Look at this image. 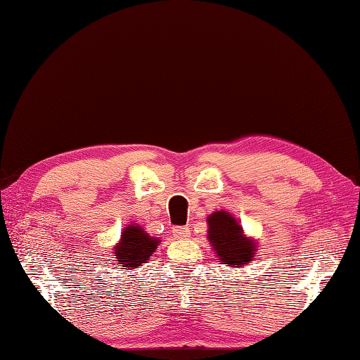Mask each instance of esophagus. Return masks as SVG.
Returning a JSON list of instances; mask_svg holds the SVG:
<instances>
[{"mask_svg": "<svg viewBox=\"0 0 360 360\" xmlns=\"http://www.w3.org/2000/svg\"><path fill=\"white\" fill-rule=\"evenodd\" d=\"M173 232L178 238H187L190 236V228L188 226H178L173 229Z\"/></svg>", "mask_w": 360, "mask_h": 360, "instance_id": "obj_1", "label": "esophagus"}]
</instances>
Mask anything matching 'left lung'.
<instances>
[{"label":"left lung","mask_w":360,"mask_h":360,"mask_svg":"<svg viewBox=\"0 0 360 360\" xmlns=\"http://www.w3.org/2000/svg\"><path fill=\"white\" fill-rule=\"evenodd\" d=\"M209 242L228 266H243L255 257V245L242 234V228L228 212H214L207 218Z\"/></svg>","instance_id":"1"}]
</instances>
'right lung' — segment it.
Segmentation results:
<instances>
[{
	"mask_svg": "<svg viewBox=\"0 0 360 360\" xmlns=\"http://www.w3.org/2000/svg\"><path fill=\"white\" fill-rule=\"evenodd\" d=\"M158 238H151L142 228L131 224L122 234V242L118 243L114 255L118 264L139 269L146 260H150L154 250L158 248Z\"/></svg>",
	"mask_w": 360,
	"mask_h": 360,
	"instance_id": "right-lung-1",
	"label": "right lung"
}]
</instances>
